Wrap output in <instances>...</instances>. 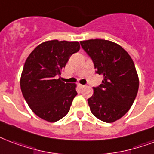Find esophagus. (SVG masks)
<instances>
[{"instance_id": "1", "label": "esophagus", "mask_w": 154, "mask_h": 154, "mask_svg": "<svg viewBox=\"0 0 154 154\" xmlns=\"http://www.w3.org/2000/svg\"><path fill=\"white\" fill-rule=\"evenodd\" d=\"M78 87H79L80 89H82V88L85 87V85H81V84H78Z\"/></svg>"}]
</instances>
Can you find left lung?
<instances>
[{
    "mask_svg": "<svg viewBox=\"0 0 154 154\" xmlns=\"http://www.w3.org/2000/svg\"><path fill=\"white\" fill-rule=\"evenodd\" d=\"M92 59L96 72L103 75L99 86L88 98L90 111L106 123L118 120L129 111L137 97L139 78L134 62L119 44L105 39L80 42Z\"/></svg>",
    "mask_w": 154,
    "mask_h": 154,
    "instance_id": "left-lung-1",
    "label": "left lung"
}]
</instances>
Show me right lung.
<instances>
[{"label":"right lung","instance_id":"right-lung-1","mask_svg":"<svg viewBox=\"0 0 154 154\" xmlns=\"http://www.w3.org/2000/svg\"><path fill=\"white\" fill-rule=\"evenodd\" d=\"M77 41H46L29 55L22 69V95L34 113L48 122L61 119L77 93L76 84L64 83L61 74L70 56L79 51Z\"/></svg>","mask_w":154,"mask_h":154}]
</instances>
